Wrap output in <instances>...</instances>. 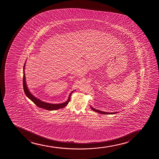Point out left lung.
I'll use <instances>...</instances> for the list:
<instances>
[{
    "instance_id": "8db88e82",
    "label": "left lung",
    "mask_w": 159,
    "mask_h": 159,
    "mask_svg": "<svg viewBox=\"0 0 159 159\" xmlns=\"http://www.w3.org/2000/svg\"><path fill=\"white\" fill-rule=\"evenodd\" d=\"M91 108L93 110V111H94L97 112H98L99 113H101V114H103V115H109V114H115V113H117V112H111V113H110V112H103L101 111H100V110H98L95 109H94V108H92V107H91Z\"/></svg>"
}]
</instances>
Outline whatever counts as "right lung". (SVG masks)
I'll list each match as a JSON object with an SVG mask.
<instances>
[{"label":"right lung","instance_id":"obj_1","mask_svg":"<svg viewBox=\"0 0 159 159\" xmlns=\"http://www.w3.org/2000/svg\"><path fill=\"white\" fill-rule=\"evenodd\" d=\"M25 64H24V67H23V89H24V93L25 95L31 100L32 102L34 103L36 106H38V107L41 108H43L44 109L48 110H55L59 109L61 108H63L65 106L67 105L68 102H70V96H71V93H73V91L71 92L70 94V97L68 98V100L66 102L60 103V104H51V103H48L46 102L41 101L40 100L38 99L35 97H34L30 92L29 90L28 89L26 84L25 76V73H24V67H25Z\"/></svg>","mask_w":159,"mask_h":159}]
</instances>
